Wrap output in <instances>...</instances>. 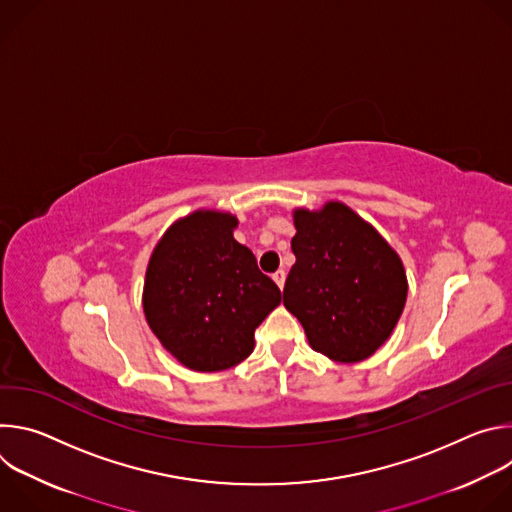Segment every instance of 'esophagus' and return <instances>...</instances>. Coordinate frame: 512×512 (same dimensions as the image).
Returning a JSON list of instances; mask_svg holds the SVG:
<instances>
[{"label": "esophagus", "instance_id": "obj_1", "mask_svg": "<svg viewBox=\"0 0 512 512\" xmlns=\"http://www.w3.org/2000/svg\"><path fill=\"white\" fill-rule=\"evenodd\" d=\"M273 281H275L279 287H283V283H285V271H283V269L275 271V273H273Z\"/></svg>", "mask_w": 512, "mask_h": 512}]
</instances>
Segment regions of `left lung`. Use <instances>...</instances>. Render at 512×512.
Segmentation results:
<instances>
[{
	"label": "left lung",
	"mask_w": 512,
	"mask_h": 512,
	"mask_svg": "<svg viewBox=\"0 0 512 512\" xmlns=\"http://www.w3.org/2000/svg\"><path fill=\"white\" fill-rule=\"evenodd\" d=\"M294 227L296 263L285 279L283 306L304 326L312 350L344 364L373 356L407 302L401 257L338 200L318 210L294 208Z\"/></svg>",
	"instance_id": "left-lung-1"
}]
</instances>
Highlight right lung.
Instances as JSON below:
<instances>
[{
  "label": "right lung",
  "instance_id": "right-lung-1",
  "mask_svg": "<svg viewBox=\"0 0 512 512\" xmlns=\"http://www.w3.org/2000/svg\"><path fill=\"white\" fill-rule=\"evenodd\" d=\"M239 218L198 208L168 227L143 279L141 306L162 346L196 373L227 371L255 348V328L281 302L279 287L237 243Z\"/></svg>",
  "mask_w": 512,
  "mask_h": 512
}]
</instances>
